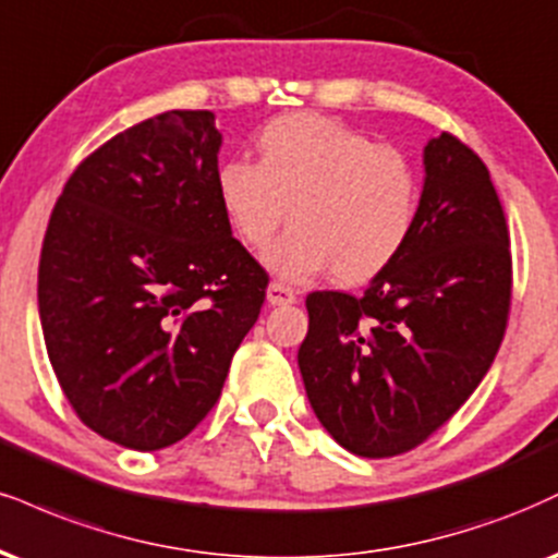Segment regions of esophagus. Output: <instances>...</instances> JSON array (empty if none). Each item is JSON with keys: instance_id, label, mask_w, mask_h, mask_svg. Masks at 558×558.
Here are the masks:
<instances>
[{"instance_id": "obj_1", "label": "esophagus", "mask_w": 558, "mask_h": 558, "mask_svg": "<svg viewBox=\"0 0 558 558\" xmlns=\"http://www.w3.org/2000/svg\"><path fill=\"white\" fill-rule=\"evenodd\" d=\"M267 301L272 306H286V304H296V291L291 286L280 283V280H272L270 288H267Z\"/></svg>"}]
</instances>
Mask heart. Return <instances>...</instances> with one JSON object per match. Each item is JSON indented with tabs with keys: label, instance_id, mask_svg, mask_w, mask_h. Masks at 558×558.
<instances>
[{
	"label": "heart",
	"instance_id": "heart-1",
	"mask_svg": "<svg viewBox=\"0 0 558 558\" xmlns=\"http://www.w3.org/2000/svg\"><path fill=\"white\" fill-rule=\"evenodd\" d=\"M259 160L228 158L215 192L250 250H265L291 207L293 228L267 252L280 278L335 272L364 286L398 262L421 210V177L392 145L319 113L272 119L257 137Z\"/></svg>",
	"mask_w": 558,
	"mask_h": 558
}]
</instances>
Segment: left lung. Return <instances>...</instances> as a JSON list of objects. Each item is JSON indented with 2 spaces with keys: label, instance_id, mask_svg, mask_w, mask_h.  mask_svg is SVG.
Instances as JSON below:
<instances>
[{
  "label": "left lung",
  "instance_id": "8db88e82",
  "mask_svg": "<svg viewBox=\"0 0 558 558\" xmlns=\"http://www.w3.org/2000/svg\"><path fill=\"white\" fill-rule=\"evenodd\" d=\"M418 223L364 296L314 291L299 368L332 439L359 458L424 445L481 385L512 308V252L486 163L454 134L424 150Z\"/></svg>",
  "mask_w": 558,
  "mask_h": 558
}]
</instances>
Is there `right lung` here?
<instances>
[{"label":"right lung","mask_w":558,"mask_h":558,"mask_svg":"<svg viewBox=\"0 0 558 558\" xmlns=\"http://www.w3.org/2000/svg\"><path fill=\"white\" fill-rule=\"evenodd\" d=\"M213 111L119 132L66 179L38 262L46 353L87 428L153 452L220 398L270 275L215 192Z\"/></svg>","instance_id":"1"}]
</instances>
